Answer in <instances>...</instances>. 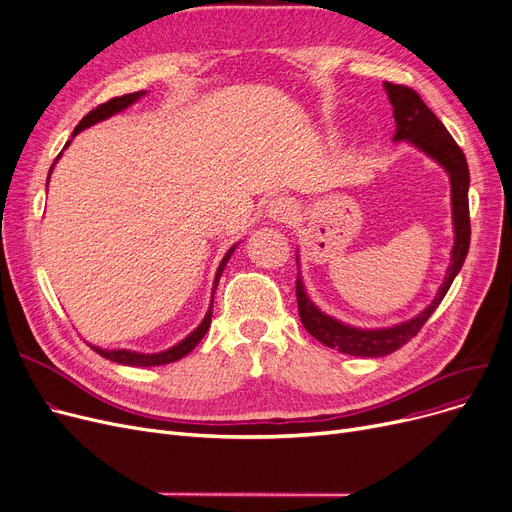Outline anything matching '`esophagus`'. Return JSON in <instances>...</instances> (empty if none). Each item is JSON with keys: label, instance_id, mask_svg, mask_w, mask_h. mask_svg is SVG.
<instances>
[{"label": "esophagus", "instance_id": "1", "mask_svg": "<svg viewBox=\"0 0 512 512\" xmlns=\"http://www.w3.org/2000/svg\"><path fill=\"white\" fill-rule=\"evenodd\" d=\"M297 211V205L295 201H291V198H274V201L270 203L268 207V215L274 219V221H288Z\"/></svg>", "mask_w": 512, "mask_h": 512}]
</instances>
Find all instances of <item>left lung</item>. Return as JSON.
<instances>
[{"instance_id": "obj_1", "label": "left lung", "mask_w": 512, "mask_h": 512, "mask_svg": "<svg viewBox=\"0 0 512 512\" xmlns=\"http://www.w3.org/2000/svg\"><path fill=\"white\" fill-rule=\"evenodd\" d=\"M385 90L393 106V119H395V136L393 140H408L422 152H427L431 159H435L443 169L450 173L452 184V211H454V232L456 242L452 249V263L448 268V276L439 286V293L433 303L418 314L414 320L397 324L393 328L383 330H360L345 326L322 311L309 301L305 295V288L301 278L297 276V307L301 324L311 337L318 339L330 349H339L349 355H360V358H381L389 355L395 349L406 345L414 339L420 328L431 318L437 305L446 297L450 286L460 272L462 263L469 253L471 244V217H469V165H466L464 152L450 136V131L443 127V123L435 117L433 110L422 102V98L408 85H395L385 81Z\"/></svg>"}]
</instances>
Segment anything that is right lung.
Masks as SVG:
<instances>
[{
    "mask_svg": "<svg viewBox=\"0 0 512 512\" xmlns=\"http://www.w3.org/2000/svg\"><path fill=\"white\" fill-rule=\"evenodd\" d=\"M144 94H146V92H133V94H125V96H121V98H110L108 102L96 106L94 110H90V113H87V115L79 121V125H77L75 131H73V136H77V133L83 131L85 127H90V125H94V123H98V121L108 119L110 115L119 113V110L127 108L129 104H133L138 98H142ZM66 146H69V142H66ZM66 146H64V148H66ZM60 154H62V152H60ZM60 154H58V157H60ZM56 161H58V159H56ZM52 167H54V165H52ZM50 173H52V169H50ZM48 180H50V175H48ZM234 249H236V247H232V249L226 253V257L221 259L219 270H217V274H215L213 291L217 288L219 276H221V272H224L226 263H228V259L232 257ZM211 316H213V301H211V305H209V311H207L205 320L201 322V326H198L194 332H190V335H188L182 343H177L175 347H171V349H167V351H161V353H136V351H127V349L108 351V349H100V347H92V349H94L96 353H100L102 358H106V360H110V362H117V364H125V366H163V364H171V362H177L180 358H184V355H188L198 343H201V339L207 335V330H209V326H211Z\"/></svg>",
    "mask_w": 512,
    "mask_h": 512,
    "instance_id": "1",
    "label": "right lung"
}]
</instances>
